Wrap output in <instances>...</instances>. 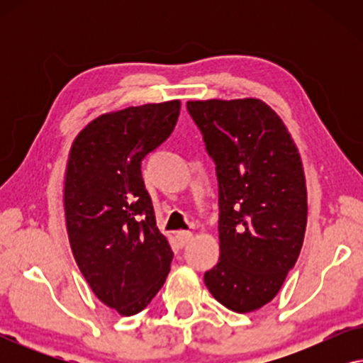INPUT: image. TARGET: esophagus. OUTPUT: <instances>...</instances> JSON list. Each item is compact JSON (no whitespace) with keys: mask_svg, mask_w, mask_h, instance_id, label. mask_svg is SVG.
I'll list each match as a JSON object with an SVG mask.
<instances>
[{"mask_svg":"<svg viewBox=\"0 0 363 363\" xmlns=\"http://www.w3.org/2000/svg\"><path fill=\"white\" fill-rule=\"evenodd\" d=\"M177 238H178V241H180V245L185 246V245H188V242L191 241L193 233L191 231H178Z\"/></svg>","mask_w":363,"mask_h":363,"instance_id":"34e87169","label":"esophagus"}]
</instances>
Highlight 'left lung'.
Wrapping results in <instances>:
<instances>
[{
	"instance_id": "1",
	"label": "left lung",
	"mask_w": 363,
	"mask_h": 363,
	"mask_svg": "<svg viewBox=\"0 0 363 363\" xmlns=\"http://www.w3.org/2000/svg\"><path fill=\"white\" fill-rule=\"evenodd\" d=\"M216 165L220 261L205 272L213 297L235 312L274 299L304 241L301 155L279 116L259 99L190 101Z\"/></svg>"
}]
</instances>
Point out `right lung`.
<instances>
[{"instance_id": "obj_1", "label": "right lung", "mask_w": 363, "mask_h": 363, "mask_svg": "<svg viewBox=\"0 0 363 363\" xmlns=\"http://www.w3.org/2000/svg\"><path fill=\"white\" fill-rule=\"evenodd\" d=\"M180 101L97 117L74 140L64 180L69 242L82 276L122 315L145 309L173 259L158 231L142 160L170 137Z\"/></svg>"}]
</instances>
